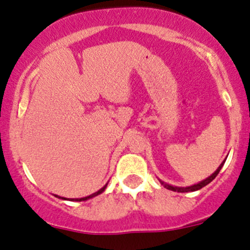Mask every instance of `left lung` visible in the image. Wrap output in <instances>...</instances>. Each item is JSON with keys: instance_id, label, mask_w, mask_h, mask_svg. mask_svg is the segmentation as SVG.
<instances>
[{"instance_id": "8db88e82", "label": "left lung", "mask_w": 250, "mask_h": 250, "mask_svg": "<svg viewBox=\"0 0 250 250\" xmlns=\"http://www.w3.org/2000/svg\"><path fill=\"white\" fill-rule=\"evenodd\" d=\"M225 160H227V159H224V162H223L222 164H220L219 167H218V169L215 170V171H214L213 173H212L211 176H208V177H207L206 180L201 181V182L196 183V185L189 186V187H176V186L167 185V183H165L164 181H162V180H159V182L162 183V186H164L165 188H167V189H169V190H172V191H177V193H188V191H195V190H199V189L204 188L205 186H207V185H208L209 182H212V181H213L214 178L217 177V175H218V173H219L220 169H222V167H223V165H224Z\"/></svg>"}]
</instances>
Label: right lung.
Masks as SVG:
<instances>
[{"mask_svg":"<svg viewBox=\"0 0 250 250\" xmlns=\"http://www.w3.org/2000/svg\"><path fill=\"white\" fill-rule=\"evenodd\" d=\"M106 186H107V183L104 186L103 188L99 189L98 191H96V193L91 194V195H88V196H85V198H80V199H65V198H62V196H59V195H56V198L62 199V200H69V201H86V200H88V199H92V198H94V196H97V195H99V194L103 193V191L105 190V188H106Z\"/></svg>","mask_w":250,"mask_h":250,"instance_id":"1","label":"right lung"}]
</instances>
